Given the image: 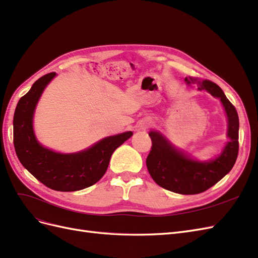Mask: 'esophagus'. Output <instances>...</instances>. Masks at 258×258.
Instances as JSON below:
<instances>
[{"mask_svg":"<svg viewBox=\"0 0 258 258\" xmlns=\"http://www.w3.org/2000/svg\"><path fill=\"white\" fill-rule=\"evenodd\" d=\"M151 123H152V121L148 119V118H143V119H141L140 120L139 122H138V124H137V131H141V130H145V129H147L148 127L151 126Z\"/></svg>","mask_w":258,"mask_h":258,"instance_id":"34e87169","label":"esophagus"}]
</instances>
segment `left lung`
I'll use <instances>...</instances> for the list:
<instances>
[{"mask_svg": "<svg viewBox=\"0 0 258 258\" xmlns=\"http://www.w3.org/2000/svg\"><path fill=\"white\" fill-rule=\"evenodd\" d=\"M185 83L196 84L198 90L220 99L227 117V138L223 150L214 158L200 160L182 148L176 147L158 130L148 132L152 151L146 158V167L152 178L160 187L181 195L204 192L229 173L237 160L239 150V117L224 91L211 81H195L186 77Z\"/></svg>", "mask_w": 258, "mask_h": 258, "instance_id": "left-lung-1", "label": "left lung"}]
</instances>
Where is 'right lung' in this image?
<instances>
[{
    "label": "right lung",
    "mask_w": 258,
    "mask_h": 258,
    "mask_svg": "<svg viewBox=\"0 0 258 258\" xmlns=\"http://www.w3.org/2000/svg\"><path fill=\"white\" fill-rule=\"evenodd\" d=\"M56 76H42L19 100L13 121L14 146L21 165L45 186L57 191H76L96 184L104 175L114 151L134 134L126 131L105 137L75 153H59L42 145L33 127L35 108Z\"/></svg>",
    "instance_id": "add662e5"
}]
</instances>
